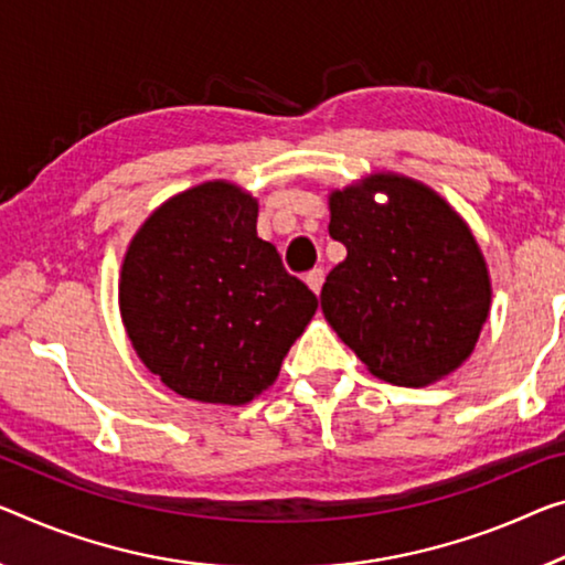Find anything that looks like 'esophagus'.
<instances>
[{
    "mask_svg": "<svg viewBox=\"0 0 565 565\" xmlns=\"http://www.w3.org/2000/svg\"><path fill=\"white\" fill-rule=\"evenodd\" d=\"M323 280H326V273L320 270V267H316V270H310L308 275H306V282H308V288L312 290V292H320V288H323Z\"/></svg>",
    "mask_w": 565,
    "mask_h": 565,
    "instance_id": "1",
    "label": "esophagus"
}]
</instances>
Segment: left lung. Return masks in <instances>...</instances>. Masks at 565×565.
Segmentation results:
<instances>
[{
	"label": "left lung",
	"mask_w": 565,
	"mask_h": 565,
	"mask_svg": "<svg viewBox=\"0 0 565 565\" xmlns=\"http://www.w3.org/2000/svg\"><path fill=\"white\" fill-rule=\"evenodd\" d=\"M386 193L379 205L373 193ZM331 237L349 255L326 277L320 308L373 376L427 386L470 359L490 312V275L452 206L398 173L338 189Z\"/></svg>",
	"instance_id": "8db88e82"
}]
</instances>
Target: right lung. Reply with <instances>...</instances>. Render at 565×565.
Masks as SVG:
<instances>
[{
	"mask_svg": "<svg viewBox=\"0 0 565 565\" xmlns=\"http://www.w3.org/2000/svg\"><path fill=\"white\" fill-rule=\"evenodd\" d=\"M118 300L146 369L179 396L230 406L273 386L318 308L257 237V199L230 181L186 189L143 222Z\"/></svg>",
	"mask_w": 565,
	"mask_h": 565,
	"instance_id": "obj_1",
	"label": "right lung"
}]
</instances>
